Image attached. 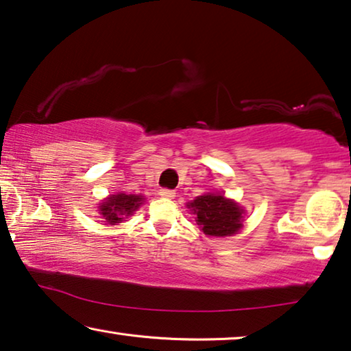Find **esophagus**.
<instances>
[{
    "instance_id": "34e87169",
    "label": "esophagus",
    "mask_w": 351,
    "mask_h": 351,
    "mask_svg": "<svg viewBox=\"0 0 351 351\" xmlns=\"http://www.w3.org/2000/svg\"><path fill=\"white\" fill-rule=\"evenodd\" d=\"M160 196L166 197V199H174L176 193H174V190H167V188H163V190H160Z\"/></svg>"
}]
</instances>
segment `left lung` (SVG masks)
Returning <instances> with one entry per match:
<instances>
[{"instance_id":"left-lung-1","label":"left lung","mask_w":351,"mask_h":351,"mask_svg":"<svg viewBox=\"0 0 351 351\" xmlns=\"http://www.w3.org/2000/svg\"><path fill=\"white\" fill-rule=\"evenodd\" d=\"M186 207L195 213L196 225L206 236L226 237L241 231L243 209L223 195L207 193L188 202Z\"/></svg>"}]
</instances>
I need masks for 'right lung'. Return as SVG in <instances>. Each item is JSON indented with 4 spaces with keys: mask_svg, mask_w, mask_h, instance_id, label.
Masks as SVG:
<instances>
[{
    "mask_svg": "<svg viewBox=\"0 0 351 351\" xmlns=\"http://www.w3.org/2000/svg\"><path fill=\"white\" fill-rule=\"evenodd\" d=\"M145 197L141 195H126V193H117L106 197L104 202H101L98 210L101 213L106 225H117L121 223L126 217L133 215V212L139 209Z\"/></svg>",
    "mask_w": 351,
    "mask_h": 351,
    "instance_id": "right-lung-1",
    "label": "right lung"
}]
</instances>
